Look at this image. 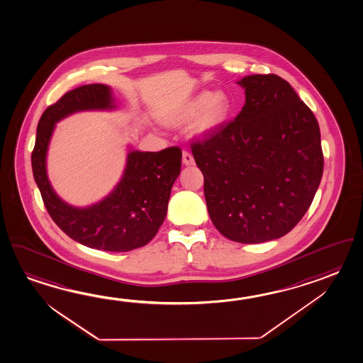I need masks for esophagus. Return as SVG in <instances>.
Listing matches in <instances>:
<instances>
[{
    "mask_svg": "<svg viewBox=\"0 0 363 363\" xmlns=\"http://www.w3.org/2000/svg\"><path fill=\"white\" fill-rule=\"evenodd\" d=\"M183 164H184L185 166L194 164V158H193L192 155H191L188 150H183Z\"/></svg>",
    "mask_w": 363,
    "mask_h": 363,
    "instance_id": "obj_1",
    "label": "esophagus"
}]
</instances>
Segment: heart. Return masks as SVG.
I'll use <instances>...</instances> for the list:
<instances>
[{
	"label": "heart",
	"instance_id": "obj_1",
	"mask_svg": "<svg viewBox=\"0 0 363 363\" xmlns=\"http://www.w3.org/2000/svg\"><path fill=\"white\" fill-rule=\"evenodd\" d=\"M232 113V100L225 91H202L188 100L182 107L162 116V122L179 126L193 120L188 130L194 136L213 134L223 128Z\"/></svg>",
	"mask_w": 363,
	"mask_h": 363
}]
</instances>
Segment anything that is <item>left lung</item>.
Returning a JSON list of instances; mask_svg holds the SVG:
<instances>
[{
    "label": "left lung",
    "instance_id": "1",
    "mask_svg": "<svg viewBox=\"0 0 363 363\" xmlns=\"http://www.w3.org/2000/svg\"><path fill=\"white\" fill-rule=\"evenodd\" d=\"M237 84L246 101L235 121L191 148L215 228L228 240L260 243L287 235L311 206L323 174L320 126L277 74Z\"/></svg>",
    "mask_w": 363,
    "mask_h": 363
}]
</instances>
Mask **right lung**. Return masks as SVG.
Segmentation results:
<instances>
[{
	"mask_svg": "<svg viewBox=\"0 0 363 363\" xmlns=\"http://www.w3.org/2000/svg\"><path fill=\"white\" fill-rule=\"evenodd\" d=\"M112 89L103 84L79 86L43 112L37 125L32 170L43 203L65 235L90 249L125 252L142 247L162 225L171 188L180 174L182 150H128L120 183L106 199L89 207L68 205L52 189L46 156L55 123L82 111L114 109Z\"/></svg>",
	"mask_w": 363,
	"mask_h": 363,
	"instance_id": "1",
	"label": "right lung"
}]
</instances>
